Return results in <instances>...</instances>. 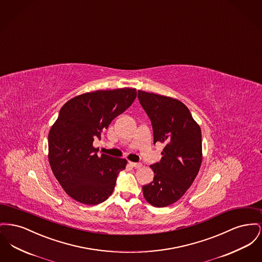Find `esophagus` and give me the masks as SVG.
<instances>
[{
  "label": "esophagus",
  "instance_id": "1",
  "mask_svg": "<svg viewBox=\"0 0 262 262\" xmlns=\"http://www.w3.org/2000/svg\"><path fill=\"white\" fill-rule=\"evenodd\" d=\"M130 165L133 166V167H135V168H140V167L142 166V164H141V163H133V162H130Z\"/></svg>",
  "mask_w": 262,
  "mask_h": 262
}]
</instances>
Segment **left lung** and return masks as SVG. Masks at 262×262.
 Wrapping results in <instances>:
<instances>
[{
	"label": "left lung",
	"mask_w": 262,
	"mask_h": 262,
	"mask_svg": "<svg viewBox=\"0 0 262 262\" xmlns=\"http://www.w3.org/2000/svg\"><path fill=\"white\" fill-rule=\"evenodd\" d=\"M139 101L152 127L154 144L165 145L155 177L143 186L145 199L155 207L168 206L191 186L202 163L201 129L185 104L172 97L138 91Z\"/></svg>",
	"instance_id": "1"
}]
</instances>
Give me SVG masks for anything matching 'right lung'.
Instances as JSON below:
<instances>
[{
  "mask_svg": "<svg viewBox=\"0 0 262 262\" xmlns=\"http://www.w3.org/2000/svg\"><path fill=\"white\" fill-rule=\"evenodd\" d=\"M136 97V90L130 88L96 91L70 99L60 110L48 135V159L56 179L74 200L97 205L111 196L127 161L98 156L93 143Z\"/></svg>",
  "mask_w": 262,
  "mask_h": 262,
  "instance_id": "1",
  "label": "right lung"
}]
</instances>
